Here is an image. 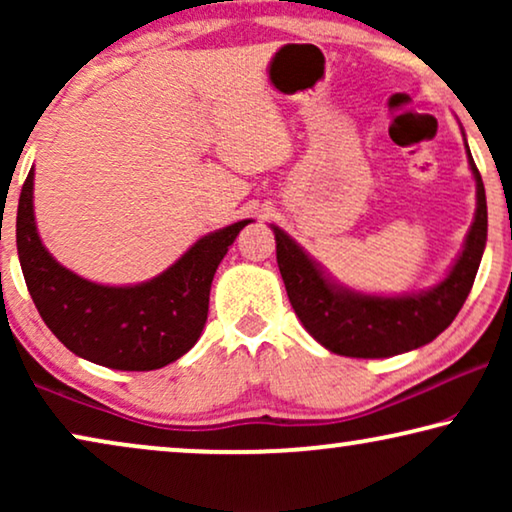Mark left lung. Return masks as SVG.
<instances>
[{"label":"left lung","mask_w":512,"mask_h":512,"mask_svg":"<svg viewBox=\"0 0 512 512\" xmlns=\"http://www.w3.org/2000/svg\"><path fill=\"white\" fill-rule=\"evenodd\" d=\"M475 179V219L464 249L443 282L419 293L375 296L347 289L284 233L270 226L277 242V265L300 324L328 352L354 359H387L436 340L457 317L478 275L487 244V198L478 167L466 144Z\"/></svg>","instance_id":"1"}]
</instances>
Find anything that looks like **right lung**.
Returning <instances> with one entry per match:
<instances>
[{"label": "right lung", "instance_id": "1", "mask_svg": "<svg viewBox=\"0 0 512 512\" xmlns=\"http://www.w3.org/2000/svg\"><path fill=\"white\" fill-rule=\"evenodd\" d=\"M34 167L18 200L16 244L27 291L55 338L81 359L114 370H156L198 342L214 272L251 219L200 237L177 263L142 284L107 286L67 270L34 221Z\"/></svg>", "mask_w": 512, "mask_h": 512}]
</instances>
